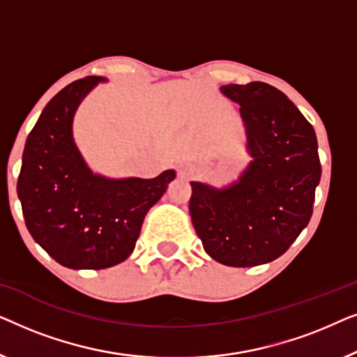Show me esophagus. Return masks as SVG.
Listing matches in <instances>:
<instances>
[{"label":"esophagus","mask_w":357,"mask_h":357,"mask_svg":"<svg viewBox=\"0 0 357 357\" xmlns=\"http://www.w3.org/2000/svg\"><path fill=\"white\" fill-rule=\"evenodd\" d=\"M178 175H180V177H182V178H188L190 175H192V169L187 167V165H182V167L178 169Z\"/></svg>","instance_id":"obj_1"}]
</instances>
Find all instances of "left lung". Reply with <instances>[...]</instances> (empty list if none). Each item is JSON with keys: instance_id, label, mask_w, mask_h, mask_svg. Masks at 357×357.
<instances>
[{"instance_id": "left-lung-1", "label": "left lung", "mask_w": 357, "mask_h": 357, "mask_svg": "<svg viewBox=\"0 0 357 357\" xmlns=\"http://www.w3.org/2000/svg\"><path fill=\"white\" fill-rule=\"evenodd\" d=\"M241 105L253 160L226 190L192 182L190 216L204 250L227 266L276 260L314 213L321 165L312 126L280 89L266 82L227 84Z\"/></svg>"}]
</instances>
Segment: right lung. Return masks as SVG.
I'll use <instances>...</instances> for the list:
<instances>
[{
    "instance_id": "obj_1",
    "label": "right lung",
    "mask_w": 357,
    "mask_h": 357,
    "mask_svg": "<svg viewBox=\"0 0 357 357\" xmlns=\"http://www.w3.org/2000/svg\"><path fill=\"white\" fill-rule=\"evenodd\" d=\"M100 76L68 84L27 136L17 177L26 226L53 260L73 270H104L126 260L144 216L175 178L109 180L87 169L73 141V115Z\"/></svg>"
}]
</instances>
